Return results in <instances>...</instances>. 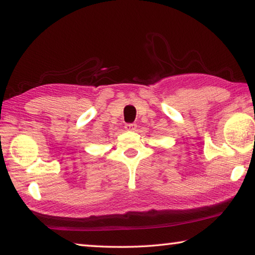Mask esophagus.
I'll return each instance as SVG.
<instances>
[{
    "label": "esophagus",
    "mask_w": 255,
    "mask_h": 255,
    "mask_svg": "<svg viewBox=\"0 0 255 255\" xmlns=\"http://www.w3.org/2000/svg\"><path fill=\"white\" fill-rule=\"evenodd\" d=\"M125 129H126L127 131H132L136 129V125L135 124H126L125 125Z\"/></svg>",
    "instance_id": "1"
}]
</instances>
